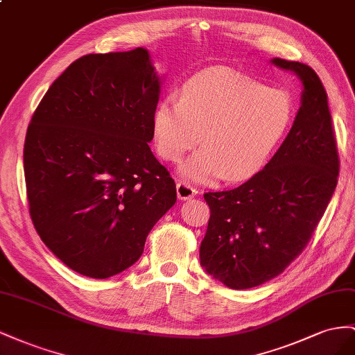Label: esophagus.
I'll list each match as a JSON object with an SVG mask.
<instances>
[{"mask_svg":"<svg viewBox=\"0 0 355 355\" xmlns=\"http://www.w3.org/2000/svg\"><path fill=\"white\" fill-rule=\"evenodd\" d=\"M196 193H198V190L193 186H190L189 183H186V181H178V183H177L178 199L187 200V199L195 198Z\"/></svg>","mask_w":355,"mask_h":355,"instance_id":"34e87169","label":"esophagus"}]
</instances>
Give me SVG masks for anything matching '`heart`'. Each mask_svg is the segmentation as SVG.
<instances>
[{
    "mask_svg": "<svg viewBox=\"0 0 355 355\" xmlns=\"http://www.w3.org/2000/svg\"><path fill=\"white\" fill-rule=\"evenodd\" d=\"M295 119L284 89L268 87L234 69L200 73L181 87V96L157 104L151 135L159 157L177 164L200 138L202 148L181 166L186 180L209 184L241 181L265 165Z\"/></svg>",
    "mask_w": 355,
    "mask_h": 355,
    "instance_id": "1",
    "label": "heart"
}]
</instances>
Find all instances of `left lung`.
<instances>
[{"label": "left lung", "mask_w": 355, "mask_h": 355, "mask_svg": "<svg viewBox=\"0 0 355 355\" xmlns=\"http://www.w3.org/2000/svg\"><path fill=\"white\" fill-rule=\"evenodd\" d=\"M303 85L284 143L257 174L232 190L208 191L200 265L223 284L245 290L278 277L305 250L338 184L339 155L327 94L311 67L275 58Z\"/></svg>", "instance_id": "8db88e82"}]
</instances>
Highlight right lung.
<instances>
[{"mask_svg":"<svg viewBox=\"0 0 355 355\" xmlns=\"http://www.w3.org/2000/svg\"><path fill=\"white\" fill-rule=\"evenodd\" d=\"M160 80L143 47L74 60L26 130L29 214L53 254L104 279L141 257L175 204V181L148 143Z\"/></svg>","mask_w":355,"mask_h":355,"instance_id":"add662e5","label":"right lung"}]
</instances>
